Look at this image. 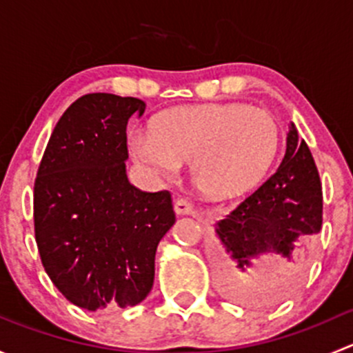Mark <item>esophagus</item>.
Returning <instances> with one entry per match:
<instances>
[{"label":"esophagus","mask_w":353,"mask_h":353,"mask_svg":"<svg viewBox=\"0 0 353 353\" xmlns=\"http://www.w3.org/2000/svg\"><path fill=\"white\" fill-rule=\"evenodd\" d=\"M174 212H176L177 215H193L194 210L193 206H191V203H188L186 199H176V201H174Z\"/></svg>","instance_id":"obj_1"}]
</instances>
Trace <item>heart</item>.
<instances>
[{
    "label": "heart",
    "instance_id": "b5f03b06",
    "mask_svg": "<svg viewBox=\"0 0 353 353\" xmlns=\"http://www.w3.org/2000/svg\"><path fill=\"white\" fill-rule=\"evenodd\" d=\"M280 130L265 109L241 102L184 105L157 114L150 131H131L128 148L145 170L174 177L190 162L199 194L223 199L244 193L268 170Z\"/></svg>",
    "mask_w": 353,
    "mask_h": 353
}]
</instances>
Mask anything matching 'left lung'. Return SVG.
Instances as JSON below:
<instances>
[{"label": "left lung", "instance_id": "1", "mask_svg": "<svg viewBox=\"0 0 353 353\" xmlns=\"http://www.w3.org/2000/svg\"><path fill=\"white\" fill-rule=\"evenodd\" d=\"M323 225V191L318 169L297 128L288 124L287 150L279 169L266 183L215 223V237L227 259L222 273L234 290L265 285L285 290L295 283L307 263L311 239ZM275 257L273 276L259 279L263 259ZM248 276H254L249 283Z\"/></svg>", "mask_w": 353, "mask_h": 353}]
</instances>
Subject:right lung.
I'll use <instances>...</instances> for the list:
<instances>
[{
  "instance_id": "obj_1",
  "label": "right lung",
  "mask_w": 353,
  "mask_h": 353,
  "mask_svg": "<svg viewBox=\"0 0 353 353\" xmlns=\"http://www.w3.org/2000/svg\"><path fill=\"white\" fill-rule=\"evenodd\" d=\"M143 101L88 94L52 130L34 186L35 241L46 273L88 311L137 305L150 294L155 252L176 222L169 191L126 176V124Z\"/></svg>"
}]
</instances>
